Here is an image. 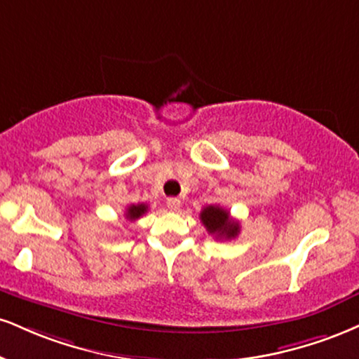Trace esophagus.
<instances>
[{
    "label": "esophagus",
    "instance_id": "esophagus-1",
    "mask_svg": "<svg viewBox=\"0 0 359 359\" xmlns=\"http://www.w3.org/2000/svg\"><path fill=\"white\" fill-rule=\"evenodd\" d=\"M167 207L170 210H179L180 209V198H177V197H170V198H167Z\"/></svg>",
    "mask_w": 359,
    "mask_h": 359
}]
</instances>
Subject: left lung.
Listing matches in <instances>:
<instances>
[{
    "label": "left lung",
    "instance_id": "obj_1",
    "mask_svg": "<svg viewBox=\"0 0 359 359\" xmlns=\"http://www.w3.org/2000/svg\"><path fill=\"white\" fill-rule=\"evenodd\" d=\"M201 221L204 224L207 232L219 239H234L239 234V222L231 219L226 209L219 205H207L202 209Z\"/></svg>",
    "mask_w": 359,
    "mask_h": 359
}]
</instances>
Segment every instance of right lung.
I'll use <instances>...</instances> for the list:
<instances>
[{"mask_svg":"<svg viewBox=\"0 0 359 359\" xmlns=\"http://www.w3.org/2000/svg\"><path fill=\"white\" fill-rule=\"evenodd\" d=\"M147 210H149V207L145 204H137V205H130L127 207V212H125V217L128 219V221H135V219L142 217Z\"/></svg>","mask_w":359,"mask_h":359,"instance_id":"1","label":"right lung"}]
</instances>
